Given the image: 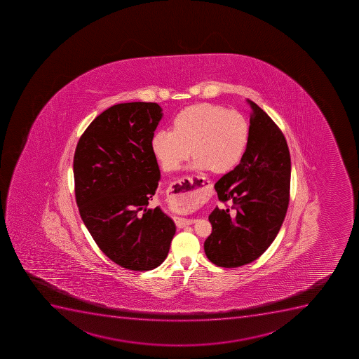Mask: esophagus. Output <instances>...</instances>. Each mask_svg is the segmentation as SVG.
Listing matches in <instances>:
<instances>
[{"label": "esophagus", "instance_id": "1", "mask_svg": "<svg viewBox=\"0 0 359 359\" xmlns=\"http://www.w3.org/2000/svg\"><path fill=\"white\" fill-rule=\"evenodd\" d=\"M206 180L196 175L184 176L171 185L170 198L172 201H185L188 198H194L201 194V189L206 184ZM175 224L178 228L187 227L192 224L194 220L192 219L175 218Z\"/></svg>", "mask_w": 359, "mask_h": 359}]
</instances>
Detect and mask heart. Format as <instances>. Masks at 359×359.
<instances>
[{"label":"heart","mask_w":359,"mask_h":359,"mask_svg":"<svg viewBox=\"0 0 359 359\" xmlns=\"http://www.w3.org/2000/svg\"><path fill=\"white\" fill-rule=\"evenodd\" d=\"M249 135L248 121L241 112L203 103L182 110L172 121V131L156 132L151 149L163 170L180 169L194 149L196 160L192 168L224 174L241 162ZM196 204L194 198H188L180 201L176 208L189 211Z\"/></svg>","instance_id":"b5f03b06"}]
</instances>
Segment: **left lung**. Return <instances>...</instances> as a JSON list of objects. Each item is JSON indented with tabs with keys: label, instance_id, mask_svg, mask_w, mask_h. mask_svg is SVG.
Returning a JSON list of instances; mask_svg holds the SVG:
<instances>
[{
	"label": "left lung",
	"instance_id": "obj_1",
	"mask_svg": "<svg viewBox=\"0 0 359 359\" xmlns=\"http://www.w3.org/2000/svg\"><path fill=\"white\" fill-rule=\"evenodd\" d=\"M250 135L245 155L215 189L219 208L208 220L212 233L204 243L213 264L238 268L257 259L278 234L290 201L291 156L280 128L254 102L249 101Z\"/></svg>",
	"mask_w": 359,
	"mask_h": 359
}]
</instances>
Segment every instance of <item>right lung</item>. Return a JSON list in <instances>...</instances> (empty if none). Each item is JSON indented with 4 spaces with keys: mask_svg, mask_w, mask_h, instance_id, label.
<instances>
[{
    "mask_svg": "<svg viewBox=\"0 0 359 359\" xmlns=\"http://www.w3.org/2000/svg\"><path fill=\"white\" fill-rule=\"evenodd\" d=\"M156 103L112 105L95 118L75 149V198L98 248L121 268L148 271L167 257L176 227L161 208H147L160 181L151 139Z\"/></svg>",
    "mask_w": 359,
    "mask_h": 359,
    "instance_id": "obj_1",
    "label": "right lung"
}]
</instances>
